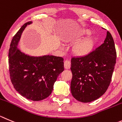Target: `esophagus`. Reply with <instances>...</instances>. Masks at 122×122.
I'll return each mask as SVG.
<instances>
[{"label": "esophagus", "instance_id": "esophagus-1", "mask_svg": "<svg viewBox=\"0 0 122 122\" xmlns=\"http://www.w3.org/2000/svg\"><path fill=\"white\" fill-rule=\"evenodd\" d=\"M64 68L66 69H69L70 68V65H71V63H70V61L69 60H66L64 62Z\"/></svg>", "mask_w": 122, "mask_h": 122}]
</instances>
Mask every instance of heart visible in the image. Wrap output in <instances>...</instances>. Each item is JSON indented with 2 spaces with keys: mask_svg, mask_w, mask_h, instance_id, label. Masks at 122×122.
<instances>
[{
  "mask_svg": "<svg viewBox=\"0 0 122 122\" xmlns=\"http://www.w3.org/2000/svg\"><path fill=\"white\" fill-rule=\"evenodd\" d=\"M81 34L82 35H88L91 34V31L89 29H84L82 30ZM70 41H73L74 40H70ZM76 41V40H75ZM93 40L91 38H88L87 40L80 42L75 46L74 48V52L75 54L78 56H85L88 54L92 49V45H93Z\"/></svg>",
  "mask_w": 122,
  "mask_h": 122,
  "instance_id": "heart-1",
  "label": "heart"
}]
</instances>
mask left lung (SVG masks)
<instances>
[{
    "label": "left lung",
    "mask_w": 122,
    "mask_h": 122,
    "mask_svg": "<svg viewBox=\"0 0 122 122\" xmlns=\"http://www.w3.org/2000/svg\"><path fill=\"white\" fill-rule=\"evenodd\" d=\"M116 56L114 40L107 31L103 43L94 51L71 58L70 90L77 101L90 102L105 93L111 82Z\"/></svg>",
    "instance_id": "8db88e82"
}]
</instances>
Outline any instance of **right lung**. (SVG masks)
Here are the masks:
<instances>
[{"instance_id":"obj_1","label":"right lung","mask_w":122,"mask_h":122,"mask_svg":"<svg viewBox=\"0 0 122 122\" xmlns=\"http://www.w3.org/2000/svg\"><path fill=\"white\" fill-rule=\"evenodd\" d=\"M26 23L14 35L8 53L9 71L11 82L15 90L25 98L39 101L52 93L55 82L64 71V59L60 56L44 55L32 56L17 48Z\"/></svg>"}]
</instances>
